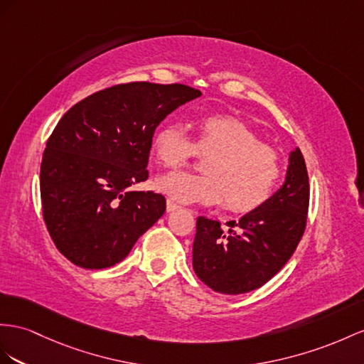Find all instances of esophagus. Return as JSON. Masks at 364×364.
Here are the masks:
<instances>
[{
    "instance_id": "esophagus-1",
    "label": "esophagus",
    "mask_w": 364,
    "mask_h": 364,
    "mask_svg": "<svg viewBox=\"0 0 364 364\" xmlns=\"http://www.w3.org/2000/svg\"><path fill=\"white\" fill-rule=\"evenodd\" d=\"M178 208H180L178 204H175L173 201L167 200V203H166V209H167V212H173V210H176V209H178Z\"/></svg>"
}]
</instances>
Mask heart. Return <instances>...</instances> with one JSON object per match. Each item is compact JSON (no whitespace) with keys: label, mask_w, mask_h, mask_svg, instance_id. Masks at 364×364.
I'll list each match as a JSON object with an SVG mask.
<instances>
[{"label":"heart","mask_w":364,"mask_h":364,"mask_svg":"<svg viewBox=\"0 0 364 364\" xmlns=\"http://www.w3.org/2000/svg\"><path fill=\"white\" fill-rule=\"evenodd\" d=\"M212 154L204 161L206 173L173 172L155 181L156 189L184 204H215L249 212L272 193L279 176V160L274 149L259 141L243 121L229 115L198 119L197 138L189 136L180 123H166L152 138L154 155L164 167L175 169L197 154Z\"/></svg>","instance_id":"obj_1"}]
</instances>
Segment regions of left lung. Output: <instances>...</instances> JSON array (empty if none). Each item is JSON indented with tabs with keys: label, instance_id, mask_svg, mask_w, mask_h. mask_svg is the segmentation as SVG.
<instances>
[{
	"label": "left lung",
	"instance_id": "1",
	"mask_svg": "<svg viewBox=\"0 0 364 364\" xmlns=\"http://www.w3.org/2000/svg\"><path fill=\"white\" fill-rule=\"evenodd\" d=\"M309 176L296 146L289 152L284 181L262 206L229 221L198 217L192 264L201 282L225 295L266 284L292 257L306 228Z\"/></svg>",
	"mask_w": 364,
	"mask_h": 364
}]
</instances>
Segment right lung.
<instances>
[{"mask_svg": "<svg viewBox=\"0 0 364 364\" xmlns=\"http://www.w3.org/2000/svg\"><path fill=\"white\" fill-rule=\"evenodd\" d=\"M201 97L184 85L127 82L68 110L43 154V215L55 246L82 269H106L129 255L161 218V193L130 191L147 178L155 129Z\"/></svg>", "mask_w": 364, "mask_h": 364, "instance_id": "right-lung-1", "label": "right lung"}]
</instances>
